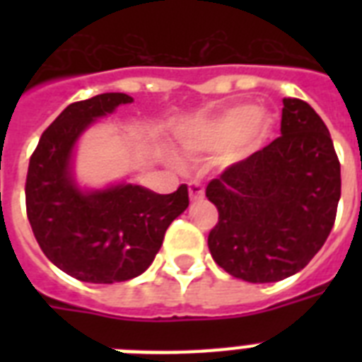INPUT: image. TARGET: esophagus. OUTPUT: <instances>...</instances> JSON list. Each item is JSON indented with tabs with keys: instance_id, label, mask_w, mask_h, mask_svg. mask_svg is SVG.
<instances>
[{
	"instance_id": "34e87169",
	"label": "esophagus",
	"mask_w": 362,
	"mask_h": 362,
	"mask_svg": "<svg viewBox=\"0 0 362 362\" xmlns=\"http://www.w3.org/2000/svg\"><path fill=\"white\" fill-rule=\"evenodd\" d=\"M189 199L192 201H201L204 197V189L199 182H189Z\"/></svg>"
}]
</instances>
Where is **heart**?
Here are the masks:
<instances>
[{
  "label": "heart",
  "mask_w": 362,
  "mask_h": 362,
  "mask_svg": "<svg viewBox=\"0 0 362 362\" xmlns=\"http://www.w3.org/2000/svg\"><path fill=\"white\" fill-rule=\"evenodd\" d=\"M274 115L264 107L235 105L187 127L180 135V146L187 153H212L226 150V163L246 161L261 152L274 135ZM169 161L180 167L170 156Z\"/></svg>",
  "instance_id": "1"
}]
</instances>
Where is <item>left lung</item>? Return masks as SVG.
<instances>
[{"label": "left lung", "instance_id": "8db88e82", "mask_svg": "<svg viewBox=\"0 0 362 362\" xmlns=\"http://www.w3.org/2000/svg\"><path fill=\"white\" fill-rule=\"evenodd\" d=\"M280 131L206 187L220 212L210 253L226 272L252 284L303 270L325 244L340 201V163L317 112L286 98Z\"/></svg>", "mask_w": 362, "mask_h": 362}]
</instances>
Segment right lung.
I'll list each match as a JSON object with an SVG mask.
<instances>
[{
    "label": "right lung",
    "mask_w": 362,
    "mask_h": 362,
    "mask_svg": "<svg viewBox=\"0 0 362 362\" xmlns=\"http://www.w3.org/2000/svg\"><path fill=\"white\" fill-rule=\"evenodd\" d=\"M133 103L127 93H101L71 103L48 125L30 159L25 209L42 253L65 274L88 284L127 281L152 264L167 227L187 209V186L159 195L127 180L82 186L76 144L92 125Z\"/></svg>",
    "instance_id": "1"
}]
</instances>
